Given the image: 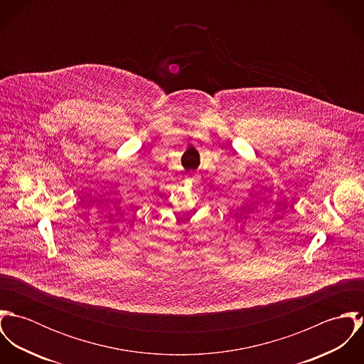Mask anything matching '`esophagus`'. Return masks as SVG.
Wrapping results in <instances>:
<instances>
[{
  "label": "esophagus",
  "mask_w": 364,
  "mask_h": 364,
  "mask_svg": "<svg viewBox=\"0 0 364 364\" xmlns=\"http://www.w3.org/2000/svg\"><path fill=\"white\" fill-rule=\"evenodd\" d=\"M186 181L191 182V183H193V185H196V183L199 182V176H198L195 172H189V173L186 175Z\"/></svg>",
  "instance_id": "obj_1"
}]
</instances>
